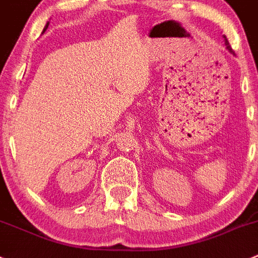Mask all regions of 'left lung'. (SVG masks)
<instances>
[{
	"instance_id": "1",
	"label": "left lung",
	"mask_w": 258,
	"mask_h": 258,
	"mask_svg": "<svg viewBox=\"0 0 258 258\" xmlns=\"http://www.w3.org/2000/svg\"><path fill=\"white\" fill-rule=\"evenodd\" d=\"M223 38H224V43H225V46H227L228 51H229L230 54H233V55H234V51H233V50H232V48H230V45H229V43H228L227 38H225V36H223Z\"/></svg>"
}]
</instances>
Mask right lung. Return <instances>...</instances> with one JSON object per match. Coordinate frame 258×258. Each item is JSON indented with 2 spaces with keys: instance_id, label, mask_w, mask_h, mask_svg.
I'll list each match as a JSON object with an SVG mask.
<instances>
[{
  "instance_id": "add662e5",
  "label": "right lung",
  "mask_w": 258,
  "mask_h": 258,
  "mask_svg": "<svg viewBox=\"0 0 258 258\" xmlns=\"http://www.w3.org/2000/svg\"><path fill=\"white\" fill-rule=\"evenodd\" d=\"M48 25H49V23H46V25L44 26V29H43V33H41V34H44V33H45V30H46V29H48Z\"/></svg>"
}]
</instances>
